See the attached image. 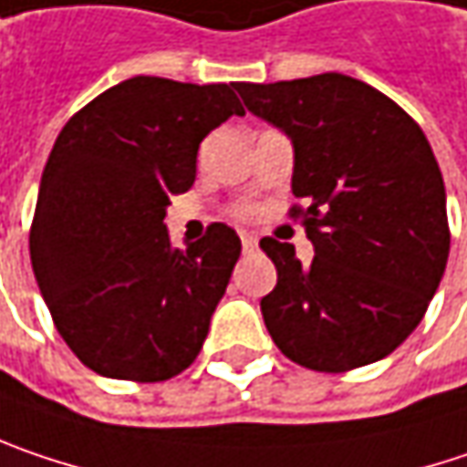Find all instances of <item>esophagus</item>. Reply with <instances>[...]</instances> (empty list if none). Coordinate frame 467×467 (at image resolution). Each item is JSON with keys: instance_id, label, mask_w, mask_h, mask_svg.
I'll use <instances>...</instances> for the list:
<instances>
[{"instance_id": "34e87169", "label": "esophagus", "mask_w": 467, "mask_h": 467, "mask_svg": "<svg viewBox=\"0 0 467 467\" xmlns=\"http://www.w3.org/2000/svg\"><path fill=\"white\" fill-rule=\"evenodd\" d=\"M242 247H244V250H254V247H257V239L250 236V234H242Z\"/></svg>"}]
</instances>
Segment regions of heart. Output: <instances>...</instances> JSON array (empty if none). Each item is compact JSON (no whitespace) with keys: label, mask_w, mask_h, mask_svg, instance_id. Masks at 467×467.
<instances>
[{"label":"heart","mask_w":467,"mask_h":467,"mask_svg":"<svg viewBox=\"0 0 467 467\" xmlns=\"http://www.w3.org/2000/svg\"><path fill=\"white\" fill-rule=\"evenodd\" d=\"M247 213H250V210H244V215H247Z\"/></svg>","instance_id":"obj_1"}]
</instances>
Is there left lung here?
<instances>
[{"label":"left lung","mask_w":467,"mask_h":467,"mask_svg":"<svg viewBox=\"0 0 467 467\" xmlns=\"http://www.w3.org/2000/svg\"><path fill=\"white\" fill-rule=\"evenodd\" d=\"M254 117L292 140V207L314 244L260 242L276 286L263 321L286 358L317 372L380 361L422 321L450 257L447 193L420 124L380 89L346 74L236 82Z\"/></svg>","instance_id":"8db88e82"}]
</instances>
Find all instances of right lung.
I'll use <instances>...</instances> for the list:
<instances>
[{
    "mask_svg": "<svg viewBox=\"0 0 467 467\" xmlns=\"http://www.w3.org/2000/svg\"><path fill=\"white\" fill-rule=\"evenodd\" d=\"M236 84L132 77L66 121L42 172L28 250L52 321L92 372L159 383L193 364L242 254L225 223L172 250V193L199 143L242 117Z\"/></svg>",
    "mask_w": 467,
    "mask_h": 467,
    "instance_id": "right-lung-1",
    "label": "right lung"
}]
</instances>
